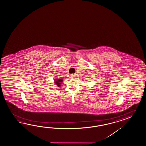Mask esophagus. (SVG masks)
<instances>
[{
  "mask_svg": "<svg viewBox=\"0 0 146 146\" xmlns=\"http://www.w3.org/2000/svg\"><path fill=\"white\" fill-rule=\"evenodd\" d=\"M71 76L72 78H74V75H71Z\"/></svg>",
  "mask_w": 146,
  "mask_h": 146,
  "instance_id": "34e87169",
  "label": "esophagus"
}]
</instances>
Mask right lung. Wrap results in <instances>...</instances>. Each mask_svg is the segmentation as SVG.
Listing matches in <instances>:
<instances>
[{
    "mask_svg": "<svg viewBox=\"0 0 146 146\" xmlns=\"http://www.w3.org/2000/svg\"><path fill=\"white\" fill-rule=\"evenodd\" d=\"M62 82H63V79L59 78H55V80H54L55 85L57 86L58 87H60L61 84H62Z\"/></svg>",
    "mask_w": 146,
    "mask_h": 146,
    "instance_id": "obj_1",
    "label": "right lung"
}]
</instances>
